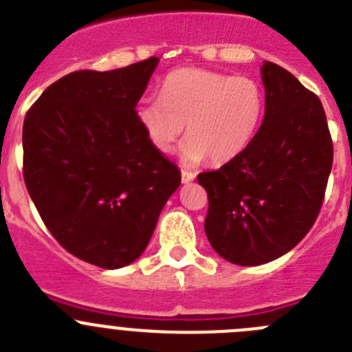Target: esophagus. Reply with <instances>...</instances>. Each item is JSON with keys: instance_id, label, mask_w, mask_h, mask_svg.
Returning <instances> with one entry per match:
<instances>
[{"instance_id": "1", "label": "esophagus", "mask_w": 352, "mask_h": 352, "mask_svg": "<svg viewBox=\"0 0 352 352\" xmlns=\"http://www.w3.org/2000/svg\"><path fill=\"white\" fill-rule=\"evenodd\" d=\"M195 173L192 172H189V170H182V182L184 184H189V182H192V180H195Z\"/></svg>"}]
</instances>
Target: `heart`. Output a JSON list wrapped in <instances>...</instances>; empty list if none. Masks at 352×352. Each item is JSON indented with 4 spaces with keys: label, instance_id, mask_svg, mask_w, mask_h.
<instances>
[{
    "label": "heart",
    "instance_id": "b5f03b06",
    "mask_svg": "<svg viewBox=\"0 0 352 352\" xmlns=\"http://www.w3.org/2000/svg\"><path fill=\"white\" fill-rule=\"evenodd\" d=\"M265 94L257 80L208 69L173 71L163 83V97L147 95L137 104V118L147 140L170 153L187 124L182 154L198 163L208 157L221 165L246 149L258 131Z\"/></svg>",
    "mask_w": 352,
    "mask_h": 352
}]
</instances>
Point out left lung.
Here are the masks:
<instances>
[{"label": "left lung", "mask_w": 352, "mask_h": 352, "mask_svg": "<svg viewBox=\"0 0 352 352\" xmlns=\"http://www.w3.org/2000/svg\"><path fill=\"white\" fill-rule=\"evenodd\" d=\"M265 114L246 149L198 175L208 195L205 232L238 265L290 252L316 222L333 163V144L316 94L274 62H264Z\"/></svg>", "instance_id": "1"}]
</instances>
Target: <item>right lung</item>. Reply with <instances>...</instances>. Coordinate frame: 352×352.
<instances>
[{"label":"right lung","instance_id":"right-lung-1","mask_svg":"<svg viewBox=\"0 0 352 352\" xmlns=\"http://www.w3.org/2000/svg\"><path fill=\"white\" fill-rule=\"evenodd\" d=\"M157 62L74 71L25 114L29 196L65 250L98 267L139 258L180 186V170L147 140L135 111Z\"/></svg>","mask_w":352,"mask_h":352}]
</instances>
